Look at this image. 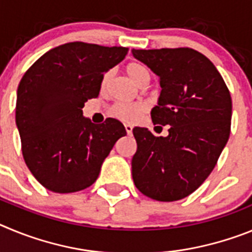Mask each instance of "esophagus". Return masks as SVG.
Returning <instances> with one entry per match:
<instances>
[{"mask_svg":"<svg viewBox=\"0 0 252 252\" xmlns=\"http://www.w3.org/2000/svg\"><path fill=\"white\" fill-rule=\"evenodd\" d=\"M125 128H126L127 135H131V133H132V126H131V125H125Z\"/></svg>","mask_w":252,"mask_h":252,"instance_id":"34e87169","label":"esophagus"}]
</instances>
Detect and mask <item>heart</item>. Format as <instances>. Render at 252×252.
Instances as JSON below:
<instances>
[{
	"label": "heart",
	"mask_w": 252,
	"mask_h": 252,
	"mask_svg": "<svg viewBox=\"0 0 252 252\" xmlns=\"http://www.w3.org/2000/svg\"><path fill=\"white\" fill-rule=\"evenodd\" d=\"M125 70L127 73L128 77L132 79L135 83L139 86H145L149 81V73L144 65L136 62H131V63L126 64ZM111 79V70H107L102 77L101 81V88L104 90ZM148 107L145 103L141 102H133V103H125V102H117V103L112 104L108 110V115L113 119L119 120V121L126 122V124H132V122L137 121L144 113L146 112Z\"/></svg>",
	"instance_id": "1"
}]
</instances>
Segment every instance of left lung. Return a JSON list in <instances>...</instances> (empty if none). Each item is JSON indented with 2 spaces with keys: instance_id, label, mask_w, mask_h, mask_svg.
Listing matches in <instances>:
<instances>
[{
  "instance_id": "left-lung-1",
  "label": "left lung",
  "mask_w": 252,
  "mask_h": 252,
  "mask_svg": "<svg viewBox=\"0 0 252 252\" xmlns=\"http://www.w3.org/2000/svg\"><path fill=\"white\" fill-rule=\"evenodd\" d=\"M132 54L160 78L154 125L170 126L166 137L132 130L133 183L151 199L179 201L202 186L228 141L230 91L212 62L194 49H132Z\"/></svg>"
}]
</instances>
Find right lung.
<instances>
[{
  "instance_id": "right-lung-1",
  "label": "right lung",
  "mask_w": 252,
  "mask_h": 252,
  "mask_svg": "<svg viewBox=\"0 0 252 252\" xmlns=\"http://www.w3.org/2000/svg\"><path fill=\"white\" fill-rule=\"evenodd\" d=\"M128 48L83 41L66 43L40 57L17 88L16 125L22 157L31 174L54 193H74L94 183L124 125L84 119L88 99L97 98L104 73Z\"/></svg>"
}]
</instances>
